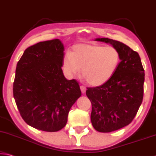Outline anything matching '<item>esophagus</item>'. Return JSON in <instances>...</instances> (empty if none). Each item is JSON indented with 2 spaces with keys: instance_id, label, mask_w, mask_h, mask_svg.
<instances>
[{
  "instance_id": "34e87169",
  "label": "esophagus",
  "mask_w": 156,
  "mask_h": 156,
  "mask_svg": "<svg viewBox=\"0 0 156 156\" xmlns=\"http://www.w3.org/2000/svg\"><path fill=\"white\" fill-rule=\"evenodd\" d=\"M80 90H81V91H82V93L84 94L86 91V87H85V86L81 85L80 86Z\"/></svg>"
}]
</instances>
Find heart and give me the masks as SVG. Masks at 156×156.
I'll use <instances>...</instances> for the list:
<instances>
[{
    "label": "heart",
    "mask_w": 156,
    "mask_h": 156,
    "mask_svg": "<svg viewBox=\"0 0 156 156\" xmlns=\"http://www.w3.org/2000/svg\"><path fill=\"white\" fill-rule=\"evenodd\" d=\"M120 53L113 46L94 44H77L64 58L62 66L69 76L76 75L82 69V75L91 86L107 83L120 63Z\"/></svg>",
    "instance_id": "1"
}]
</instances>
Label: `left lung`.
I'll return each instance as SVG.
<instances>
[{
    "mask_svg": "<svg viewBox=\"0 0 156 156\" xmlns=\"http://www.w3.org/2000/svg\"><path fill=\"white\" fill-rule=\"evenodd\" d=\"M95 40L112 44L121 56L112 78L86 91L91 103L93 127L98 132L110 133L128 125L135 118L144 96V70L137 52L125 44L108 38Z\"/></svg>",
    "mask_w": 156,
    "mask_h": 156,
    "instance_id": "8db88e82",
    "label": "left lung"
}]
</instances>
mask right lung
<instances>
[{"label":"right lung","instance_id":"add662e5","mask_svg":"<svg viewBox=\"0 0 156 156\" xmlns=\"http://www.w3.org/2000/svg\"><path fill=\"white\" fill-rule=\"evenodd\" d=\"M64 51L58 39L41 41L26 48L16 65L13 95L17 108L25 122L43 131L65 127L71 106L81 96L78 81L63 74Z\"/></svg>","mask_w":156,"mask_h":156}]
</instances>
